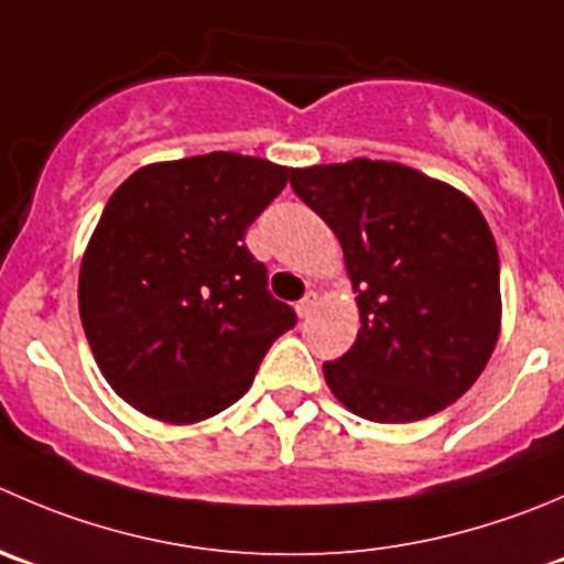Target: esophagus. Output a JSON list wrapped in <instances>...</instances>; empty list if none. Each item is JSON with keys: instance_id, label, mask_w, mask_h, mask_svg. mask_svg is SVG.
I'll use <instances>...</instances> for the list:
<instances>
[{"instance_id": "34e87169", "label": "esophagus", "mask_w": 564, "mask_h": 564, "mask_svg": "<svg viewBox=\"0 0 564 564\" xmlns=\"http://www.w3.org/2000/svg\"><path fill=\"white\" fill-rule=\"evenodd\" d=\"M316 300H319V297H316V292H308V294H305V297L300 300L297 305H294V308H297V316H303V319H305V316H308L311 311L316 308Z\"/></svg>"}]
</instances>
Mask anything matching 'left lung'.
<instances>
[{
    "mask_svg": "<svg viewBox=\"0 0 564 564\" xmlns=\"http://www.w3.org/2000/svg\"><path fill=\"white\" fill-rule=\"evenodd\" d=\"M292 189L336 234L358 294L352 349L322 366L338 402L408 424L460 399L501 330L499 250L474 200L371 160L292 171Z\"/></svg>",
    "mask_w": 564,
    "mask_h": 564,
    "instance_id": "obj_1",
    "label": "left lung"
}]
</instances>
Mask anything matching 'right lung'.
Segmentation results:
<instances>
[{
    "mask_svg": "<svg viewBox=\"0 0 564 564\" xmlns=\"http://www.w3.org/2000/svg\"><path fill=\"white\" fill-rule=\"evenodd\" d=\"M292 171L259 156L156 162L107 200L79 270L98 369L151 419L195 424L237 402L297 314L245 248Z\"/></svg>",
    "mask_w": 564,
    "mask_h": 564,
    "instance_id": "obj_1",
    "label": "right lung"
}]
</instances>
